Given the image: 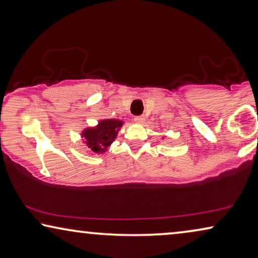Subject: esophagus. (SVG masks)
<instances>
[{"label":"esophagus","instance_id":"34e87169","mask_svg":"<svg viewBox=\"0 0 258 258\" xmlns=\"http://www.w3.org/2000/svg\"><path fill=\"white\" fill-rule=\"evenodd\" d=\"M144 121H145L144 115H136V117H134V122H137V124H143Z\"/></svg>","mask_w":258,"mask_h":258}]
</instances>
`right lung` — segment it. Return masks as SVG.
Here are the masks:
<instances>
[{
    "label": "right lung",
    "instance_id": "add662e5",
    "mask_svg": "<svg viewBox=\"0 0 258 258\" xmlns=\"http://www.w3.org/2000/svg\"><path fill=\"white\" fill-rule=\"evenodd\" d=\"M122 126V121L115 119H106L101 120L94 128H86L83 132L85 143L92 152L103 153L112 144L117 137L118 131Z\"/></svg>",
    "mask_w": 258,
    "mask_h": 258
}]
</instances>
